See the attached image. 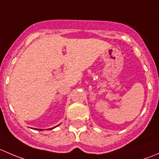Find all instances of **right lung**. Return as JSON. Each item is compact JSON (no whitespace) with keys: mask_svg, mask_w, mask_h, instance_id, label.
<instances>
[{"mask_svg":"<svg viewBox=\"0 0 159 159\" xmlns=\"http://www.w3.org/2000/svg\"><path fill=\"white\" fill-rule=\"evenodd\" d=\"M58 125L55 126V127H57V126H58ZM55 127H54V128H51V129H49L48 130H50V129H54V128H55ZM37 130H40V131H42V129H37Z\"/></svg>","mask_w":159,"mask_h":159,"instance_id":"1","label":"right lung"}]
</instances>
